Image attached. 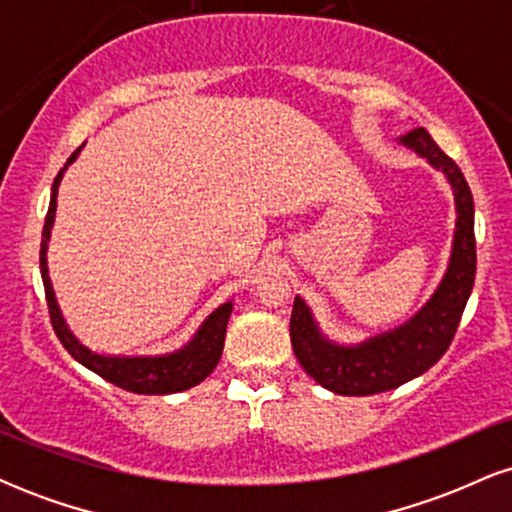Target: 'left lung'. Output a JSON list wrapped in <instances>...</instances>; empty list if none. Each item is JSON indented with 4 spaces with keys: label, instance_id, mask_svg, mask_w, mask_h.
I'll return each instance as SVG.
<instances>
[{
    "label": "left lung",
    "instance_id": "left-lung-1",
    "mask_svg": "<svg viewBox=\"0 0 512 512\" xmlns=\"http://www.w3.org/2000/svg\"><path fill=\"white\" fill-rule=\"evenodd\" d=\"M402 142L443 170L455 190L457 231L450 267L436 296L414 320L354 349L334 346L322 339L305 303L301 298L293 301V354L310 378L337 395H375L426 373L452 344L474 286L477 240H474V199L467 180L460 166L445 151H440L424 127L411 129L409 134H404Z\"/></svg>",
    "mask_w": 512,
    "mask_h": 512
}]
</instances>
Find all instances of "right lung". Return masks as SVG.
I'll use <instances>...</instances> for the list:
<instances>
[{
	"instance_id": "right-lung-1",
	"label": "right lung",
	"mask_w": 512,
	"mask_h": 512,
	"mask_svg": "<svg viewBox=\"0 0 512 512\" xmlns=\"http://www.w3.org/2000/svg\"><path fill=\"white\" fill-rule=\"evenodd\" d=\"M67 158L60 175L55 178L52 185V199L48 216H45L43 226V243H40V274H43V286H45V301H48V313L52 330H55L57 339H60L64 349L72 354L81 366L93 370L96 375H101L103 380L113 383L127 392H137V395H170V392L187 390V387H195L202 383L204 378L216 368L219 363L221 351H223V339H226V325L228 317H231V303H223L219 310H214L207 317V322L202 325V330L197 332V337L192 339L185 349L178 354L170 356H158V358H115V356H98L91 354L86 346H81L72 337V332L64 325L60 308L55 303V293H52L50 276H48V262H45V250H48L50 240V228L55 221V209H57V185H60L62 173L67 170L69 163L74 161L76 154Z\"/></svg>"
}]
</instances>
